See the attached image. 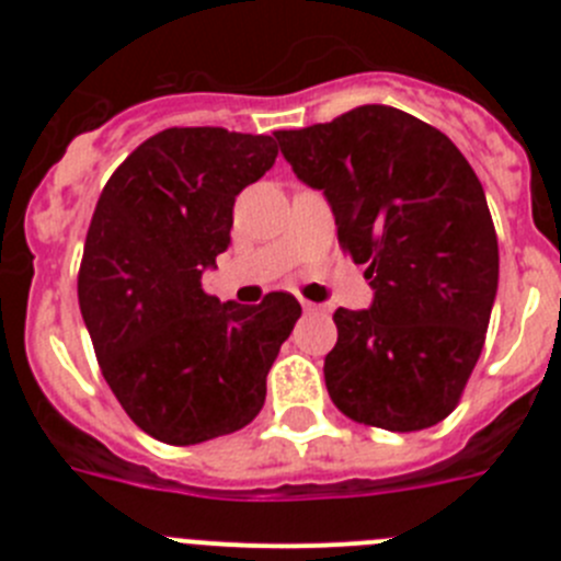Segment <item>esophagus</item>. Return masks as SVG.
Segmentation results:
<instances>
[{
	"label": "esophagus",
	"instance_id": "1",
	"mask_svg": "<svg viewBox=\"0 0 561 561\" xmlns=\"http://www.w3.org/2000/svg\"><path fill=\"white\" fill-rule=\"evenodd\" d=\"M300 306H304V311L306 314H323V306L320 304H309V300H300Z\"/></svg>",
	"mask_w": 561,
	"mask_h": 561
}]
</instances>
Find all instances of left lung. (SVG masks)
<instances>
[{
	"instance_id": "8db88e82",
	"label": "left lung",
	"mask_w": 561,
	"mask_h": 561,
	"mask_svg": "<svg viewBox=\"0 0 561 561\" xmlns=\"http://www.w3.org/2000/svg\"><path fill=\"white\" fill-rule=\"evenodd\" d=\"M275 140L297 180L323 191L374 289L368 309L334 311L331 401L370 427H433L478 365L497 297L483 185L447 134L381 103Z\"/></svg>"
}]
</instances>
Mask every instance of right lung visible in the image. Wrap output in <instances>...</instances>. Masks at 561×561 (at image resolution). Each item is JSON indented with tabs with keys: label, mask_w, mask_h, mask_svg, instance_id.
<instances>
[{
	"label": "right lung",
	"mask_w": 561,
	"mask_h": 561,
	"mask_svg": "<svg viewBox=\"0 0 561 561\" xmlns=\"http://www.w3.org/2000/svg\"><path fill=\"white\" fill-rule=\"evenodd\" d=\"M275 157L264 134L165 128L131 151L98 199L78 304L103 379L162 444L191 447L247 427L300 317L286 291L241 306L202 289L230 247L236 196Z\"/></svg>",
	"instance_id": "add662e5"
}]
</instances>
